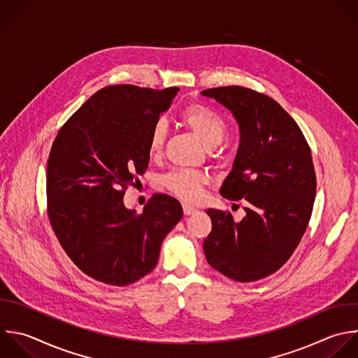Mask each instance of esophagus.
Masks as SVG:
<instances>
[{"mask_svg":"<svg viewBox=\"0 0 358 358\" xmlns=\"http://www.w3.org/2000/svg\"><path fill=\"white\" fill-rule=\"evenodd\" d=\"M183 213H185V215H193L197 213V208H194L190 204H183Z\"/></svg>","mask_w":358,"mask_h":358,"instance_id":"1","label":"esophagus"}]
</instances>
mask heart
I'll return each instance as SVG.
<instances>
[{"label":"heart","instance_id":"b5f03b06","mask_svg":"<svg viewBox=\"0 0 358 358\" xmlns=\"http://www.w3.org/2000/svg\"><path fill=\"white\" fill-rule=\"evenodd\" d=\"M182 120L190 127V130L203 141L208 148L218 145L227 133L224 120L210 108L204 105H190L182 112ZM166 138V123L159 119L154 123L150 133L148 150L151 155H158L165 144ZM210 178L201 171L193 169H175L165 175L164 185L179 199L194 203L201 200L204 194V186Z\"/></svg>","mask_w":358,"mask_h":358}]
</instances>
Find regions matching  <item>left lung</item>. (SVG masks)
<instances>
[{"label":"left lung","instance_id":"8db88e82","mask_svg":"<svg viewBox=\"0 0 358 358\" xmlns=\"http://www.w3.org/2000/svg\"><path fill=\"white\" fill-rule=\"evenodd\" d=\"M225 106L241 143L221 196L246 200V215L208 208L213 229L203 242L210 266L249 282L277 271L294 253L312 214L316 176L309 145L295 120L271 98L243 87L201 92Z\"/></svg>","mask_w":358,"mask_h":358}]
</instances>
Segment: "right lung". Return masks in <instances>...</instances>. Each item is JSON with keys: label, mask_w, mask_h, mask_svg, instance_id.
<instances>
[{"label": "right lung", "mask_w": 358, "mask_h": 358, "mask_svg": "<svg viewBox=\"0 0 358 358\" xmlns=\"http://www.w3.org/2000/svg\"><path fill=\"white\" fill-rule=\"evenodd\" d=\"M179 88L106 87L62 127L48 162V210L69 257L90 277L129 285L158 263L162 241L180 221V203L157 193L143 213L124 190L150 162V133Z\"/></svg>", "instance_id": "obj_1"}]
</instances>
